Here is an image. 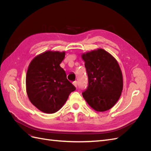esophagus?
<instances>
[{
    "label": "esophagus",
    "mask_w": 151,
    "mask_h": 151,
    "mask_svg": "<svg viewBox=\"0 0 151 151\" xmlns=\"http://www.w3.org/2000/svg\"><path fill=\"white\" fill-rule=\"evenodd\" d=\"M73 84H74V86L75 87H77V81L73 82Z\"/></svg>",
    "instance_id": "1"
}]
</instances>
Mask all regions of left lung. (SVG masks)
Instances as JSON below:
<instances>
[{"mask_svg":"<svg viewBox=\"0 0 151 151\" xmlns=\"http://www.w3.org/2000/svg\"><path fill=\"white\" fill-rule=\"evenodd\" d=\"M88 76V87L83 96L97 111L111 109L119 99L123 90V76L116 59L102 48L82 55Z\"/></svg>","mask_w":151,"mask_h":151,"instance_id":"1","label":"left lung"}]
</instances>
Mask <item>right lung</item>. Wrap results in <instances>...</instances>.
Returning <instances> with one entry per match:
<instances>
[{
  "label": "right lung",
  "mask_w": 151,
  "mask_h": 151,
  "mask_svg": "<svg viewBox=\"0 0 151 151\" xmlns=\"http://www.w3.org/2000/svg\"><path fill=\"white\" fill-rule=\"evenodd\" d=\"M65 55V52L48 50L36 56L29 65L26 78L27 94L31 103L43 113L58 111L76 90L60 66Z\"/></svg>",
  "instance_id": "add662e5"
}]
</instances>
